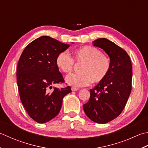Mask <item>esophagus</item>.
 I'll return each instance as SVG.
<instances>
[{"mask_svg":"<svg viewBox=\"0 0 148 148\" xmlns=\"http://www.w3.org/2000/svg\"><path fill=\"white\" fill-rule=\"evenodd\" d=\"M78 90V88H77V87H71V91H76Z\"/></svg>","mask_w":148,"mask_h":148,"instance_id":"obj_1","label":"esophagus"}]
</instances>
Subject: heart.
<instances>
[{
	"label": "heart",
	"instance_id": "obj_1",
	"mask_svg": "<svg viewBox=\"0 0 148 148\" xmlns=\"http://www.w3.org/2000/svg\"><path fill=\"white\" fill-rule=\"evenodd\" d=\"M82 63L80 73H71L66 77V82L73 87H84L92 82L103 81L110 69V60L101 50L94 47L84 46L73 52V59L66 51L59 53L56 64L60 70L68 73L71 71L75 62Z\"/></svg>",
	"mask_w": 148,
	"mask_h": 148
}]
</instances>
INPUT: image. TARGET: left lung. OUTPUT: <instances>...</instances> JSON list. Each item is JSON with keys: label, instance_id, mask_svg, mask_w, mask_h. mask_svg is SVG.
<instances>
[{"label": "left lung", "instance_id": "8db88e82", "mask_svg": "<svg viewBox=\"0 0 148 148\" xmlns=\"http://www.w3.org/2000/svg\"><path fill=\"white\" fill-rule=\"evenodd\" d=\"M92 43L108 54L111 65L107 77L90 89V98L83 108L92 121L105 124L124 109L132 90V65L126 51L112 41L99 38Z\"/></svg>", "mask_w": 148, "mask_h": 148}]
</instances>
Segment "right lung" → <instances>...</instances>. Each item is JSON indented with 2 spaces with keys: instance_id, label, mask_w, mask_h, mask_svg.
<instances>
[{
  "instance_id": "add662e5",
  "label": "right lung",
  "mask_w": 148,
  "mask_h": 148,
  "mask_svg": "<svg viewBox=\"0 0 148 148\" xmlns=\"http://www.w3.org/2000/svg\"><path fill=\"white\" fill-rule=\"evenodd\" d=\"M69 47L49 36H41L25 48L19 59L16 81L20 98L29 116L39 123L54 118L63 98L71 92L70 86L49 91L53 84L64 82L56 59Z\"/></svg>"
}]
</instances>
